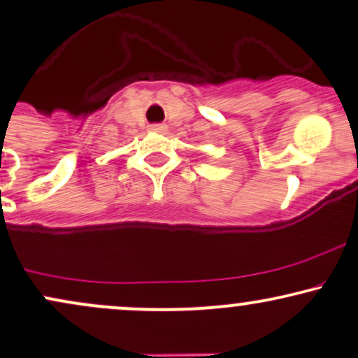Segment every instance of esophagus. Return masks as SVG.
<instances>
[{
  "instance_id": "1",
  "label": "esophagus",
  "mask_w": 358,
  "mask_h": 358,
  "mask_svg": "<svg viewBox=\"0 0 358 358\" xmlns=\"http://www.w3.org/2000/svg\"><path fill=\"white\" fill-rule=\"evenodd\" d=\"M150 130H152V132L164 134L165 130H166V125H164V124H153V125H150Z\"/></svg>"
}]
</instances>
